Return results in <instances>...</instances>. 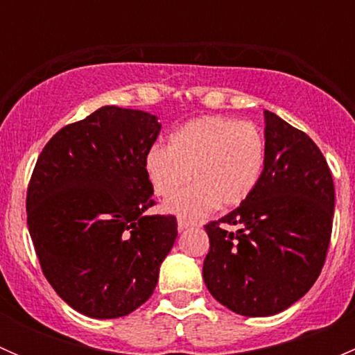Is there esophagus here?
Masks as SVG:
<instances>
[{
	"label": "esophagus",
	"instance_id": "esophagus-1",
	"mask_svg": "<svg viewBox=\"0 0 355 355\" xmlns=\"http://www.w3.org/2000/svg\"><path fill=\"white\" fill-rule=\"evenodd\" d=\"M178 232H184V230H187V228H194V227H199L198 223H196V221H192V220H187V218H178Z\"/></svg>",
	"mask_w": 355,
	"mask_h": 355
}]
</instances>
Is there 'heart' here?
<instances>
[{
  "instance_id": "b5f03b06",
  "label": "heart",
  "mask_w": 355,
  "mask_h": 355,
  "mask_svg": "<svg viewBox=\"0 0 355 355\" xmlns=\"http://www.w3.org/2000/svg\"><path fill=\"white\" fill-rule=\"evenodd\" d=\"M264 153L256 125L202 116L175 130L168 149L155 146L146 155L144 168L157 198H173L164 204L168 213L198 220L214 207L230 209L250 198L263 173ZM191 174L196 187L178 196L190 183Z\"/></svg>"
}]
</instances>
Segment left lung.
Instances as JSON below:
<instances>
[{"instance_id":"1","label":"left lung","mask_w":355,"mask_h":355,"mask_svg":"<svg viewBox=\"0 0 355 355\" xmlns=\"http://www.w3.org/2000/svg\"><path fill=\"white\" fill-rule=\"evenodd\" d=\"M264 168L250 198L207 223L202 277L234 313L273 316L306 295L324 264L335 187L313 139L264 111Z\"/></svg>"}]
</instances>
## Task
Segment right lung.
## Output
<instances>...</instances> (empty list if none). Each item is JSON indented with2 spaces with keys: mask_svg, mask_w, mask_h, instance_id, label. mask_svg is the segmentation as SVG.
I'll list each match as a JSON object with an SVG mask.
<instances>
[{
  "mask_svg": "<svg viewBox=\"0 0 355 355\" xmlns=\"http://www.w3.org/2000/svg\"><path fill=\"white\" fill-rule=\"evenodd\" d=\"M157 116L103 106L56 132L27 189V225L46 280L80 314L127 316L155 292L177 218L155 206L146 155Z\"/></svg>",
  "mask_w": 355,
  "mask_h": 355,
  "instance_id": "add662e5",
  "label": "right lung"
}]
</instances>
